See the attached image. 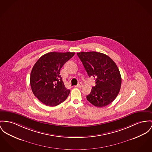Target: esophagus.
<instances>
[{"label":"esophagus","instance_id":"1","mask_svg":"<svg viewBox=\"0 0 152 152\" xmlns=\"http://www.w3.org/2000/svg\"><path fill=\"white\" fill-rule=\"evenodd\" d=\"M82 86V83H81V82H80V83H79L77 85H76V86H75V87H76V88H81Z\"/></svg>","mask_w":152,"mask_h":152}]
</instances>
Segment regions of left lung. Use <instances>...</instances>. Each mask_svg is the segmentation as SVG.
<instances>
[{
  "label": "left lung",
  "instance_id": "obj_1",
  "mask_svg": "<svg viewBox=\"0 0 152 152\" xmlns=\"http://www.w3.org/2000/svg\"><path fill=\"white\" fill-rule=\"evenodd\" d=\"M78 56L96 85L86 96L91 104L103 107L111 103L118 95L121 84L120 71L116 63L107 55L97 52H78Z\"/></svg>",
  "mask_w": 152,
  "mask_h": 152
}]
</instances>
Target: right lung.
I'll use <instances>...</instances> for the list:
<instances>
[{"label":"right lung","instance_id":"1","mask_svg":"<svg viewBox=\"0 0 152 152\" xmlns=\"http://www.w3.org/2000/svg\"><path fill=\"white\" fill-rule=\"evenodd\" d=\"M74 54V52H49L41 56L33 66L30 77L31 91L44 104L56 106L67 98L70 91L66 88L60 71Z\"/></svg>","mask_w":152,"mask_h":152}]
</instances>
